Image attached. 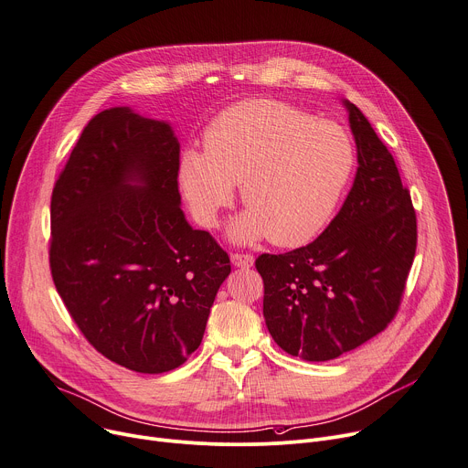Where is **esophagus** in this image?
<instances>
[{
    "mask_svg": "<svg viewBox=\"0 0 468 468\" xmlns=\"http://www.w3.org/2000/svg\"><path fill=\"white\" fill-rule=\"evenodd\" d=\"M230 261L236 268H250L254 264L252 254H247V252H232Z\"/></svg>",
    "mask_w": 468,
    "mask_h": 468,
    "instance_id": "34e87169",
    "label": "esophagus"
}]
</instances>
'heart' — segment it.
Here are the masks:
<instances>
[{
  "label": "heart",
  "instance_id": "b5f03b06",
  "mask_svg": "<svg viewBox=\"0 0 468 468\" xmlns=\"http://www.w3.org/2000/svg\"><path fill=\"white\" fill-rule=\"evenodd\" d=\"M355 165L356 148L342 124L282 101L247 100L206 126L204 152L182 154L178 184L206 227L218 225L241 184L247 212L232 227L234 239L297 247L333 219Z\"/></svg>",
  "mask_w": 468,
  "mask_h": 468
}]
</instances>
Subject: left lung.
I'll return each instance as SVG.
<instances>
[{
  "instance_id": "1",
  "label": "left lung",
  "mask_w": 468,
  "mask_h": 468,
  "mask_svg": "<svg viewBox=\"0 0 468 468\" xmlns=\"http://www.w3.org/2000/svg\"><path fill=\"white\" fill-rule=\"evenodd\" d=\"M346 106L358 169L340 212L314 241L254 262L270 335L310 362L336 358L388 327L417 252V214L392 154L355 103Z\"/></svg>"
}]
</instances>
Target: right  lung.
<instances>
[{"mask_svg": "<svg viewBox=\"0 0 468 468\" xmlns=\"http://www.w3.org/2000/svg\"><path fill=\"white\" fill-rule=\"evenodd\" d=\"M178 165L169 124L112 108L51 191V279L87 342L139 374L184 365L230 273L229 252L180 210Z\"/></svg>", "mask_w": 468, "mask_h": 468, "instance_id": "1", "label": "right lung"}]
</instances>
